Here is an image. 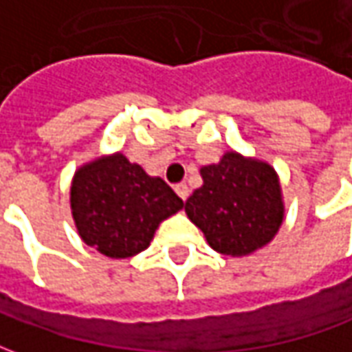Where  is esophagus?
<instances>
[{"label": "esophagus", "instance_id": "1", "mask_svg": "<svg viewBox=\"0 0 352 352\" xmlns=\"http://www.w3.org/2000/svg\"><path fill=\"white\" fill-rule=\"evenodd\" d=\"M175 192H177V196L183 199V201H186V198H188V194H190V190H188V186H186V184H184V183L177 184Z\"/></svg>", "mask_w": 352, "mask_h": 352}]
</instances>
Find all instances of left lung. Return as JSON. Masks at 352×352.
I'll return each mask as SVG.
<instances>
[{
    "label": "left lung",
    "mask_w": 352,
    "mask_h": 352,
    "mask_svg": "<svg viewBox=\"0 0 352 352\" xmlns=\"http://www.w3.org/2000/svg\"><path fill=\"white\" fill-rule=\"evenodd\" d=\"M199 173L204 184L186 199L184 211L211 249L245 256L272 241L283 224L285 206L279 177L270 164L232 151Z\"/></svg>",
    "instance_id": "8db88e82"
}]
</instances>
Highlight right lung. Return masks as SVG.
I'll return each instance as SVG.
<instances>
[{"mask_svg": "<svg viewBox=\"0 0 352 352\" xmlns=\"http://www.w3.org/2000/svg\"><path fill=\"white\" fill-rule=\"evenodd\" d=\"M69 194L80 239L109 258L145 251L160 222L184 206L166 181L146 175L122 153L80 166Z\"/></svg>", "mask_w": 352, "mask_h": 352, "instance_id": "1", "label": "right lung"}]
</instances>
